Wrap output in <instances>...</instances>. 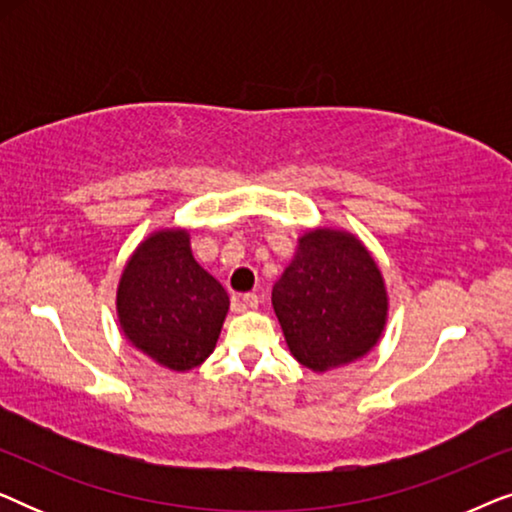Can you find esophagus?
<instances>
[{"label": "esophagus", "mask_w": 512, "mask_h": 512, "mask_svg": "<svg viewBox=\"0 0 512 512\" xmlns=\"http://www.w3.org/2000/svg\"><path fill=\"white\" fill-rule=\"evenodd\" d=\"M242 303L247 305L249 310H256V307H258V303H261V300H258L256 293H244V296H242Z\"/></svg>", "instance_id": "1"}]
</instances>
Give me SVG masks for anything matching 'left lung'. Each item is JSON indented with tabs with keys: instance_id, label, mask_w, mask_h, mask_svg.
<instances>
[{
	"instance_id": "obj_1",
	"label": "left lung",
	"mask_w": 512,
	"mask_h": 512,
	"mask_svg": "<svg viewBox=\"0 0 512 512\" xmlns=\"http://www.w3.org/2000/svg\"><path fill=\"white\" fill-rule=\"evenodd\" d=\"M272 307L293 359L321 375L373 352L387 328L389 293L359 237L317 226L298 237L272 286Z\"/></svg>"
}]
</instances>
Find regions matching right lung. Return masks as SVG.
Here are the masks:
<instances>
[{
	"label": "right lung",
	"instance_id": "1",
	"mask_svg": "<svg viewBox=\"0 0 512 512\" xmlns=\"http://www.w3.org/2000/svg\"><path fill=\"white\" fill-rule=\"evenodd\" d=\"M230 298L195 261L186 228H158L123 265L116 314L123 338L172 373L202 366L219 342Z\"/></svg>",
	"mask_w": 512,
	"mask_h": 512
}]
</instances>
